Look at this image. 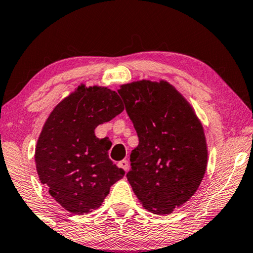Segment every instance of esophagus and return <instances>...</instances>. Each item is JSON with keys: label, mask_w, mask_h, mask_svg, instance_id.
I'll return each mask as SVG.
<instances>
[{"label": "esophagus", "mask_w": 253, "mask_h": 253, "mask_svg": "<svg viewBox=\"0 0 253 253\" xmlns=\"http://www.w3.org/2000/svg\"><path fill=\"white\" fill-rule=\"evenodd\" d=\"M117 166H119L120 168H122L124 171H126L127 169H129V164H127V161H126V160H122V161H120L119 164H117Z\"/></svg>", "instance_id": "34e87169"}]
</instances>
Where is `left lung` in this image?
<instances>
[{
    "label": "left lung",
    "instance_id": "1",
    "mask_svg": "<svg viewBox=\"0 0 253 253\" xmlns=\"http://www.w3.org/2000/svg\"><path fill=\"white\" fill-rule=\"evenodd\" d=\"M119 93L139 138L127 181L145 210L170 214L195 195L205 175L209 150L203 124L166 81L127 83Z\"/></svg>",
    "mask_w": 253,
    "mask_h": 253
}]
</instances>
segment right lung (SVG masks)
Here are the masks:
<instances>
[{"mask_svg":"<svg viewBox=\"0 0 253 253\" xmlns=\"http://www.w3.org/2000/svg\"><path fill=\"white\" fill-rule=\"evenodd\" d=\"M124 110L115 91L81 84L58 102L44 122L36 146L40 182L56 203L72 214L101 206L124 170L108 157L112 146L94 130Z\"/></svg>","mask_w":253,"mask_h":253,"instance_id":"right-lung-1","label":"right lung"}]
</instances>
